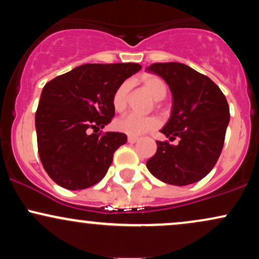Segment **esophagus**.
Returning <instances> with one entry per match:
<instances>
[{
    "mask_svg": "<svg viewBox=\"0 0 259 259\" xmlns=\"http://www.w3.org/2000/svg\"><path fill=\"white\" fill-rule=\"evenodd\" d=\"M138 140H139L138 138H133V136H129V138H127V142H129V144H135Z\"/></svg>",
    "mask_w": 259,
    "mask_h": 259,
    "instance_id": "34e87169",
    "label": "esophagus"
}]
</instances>
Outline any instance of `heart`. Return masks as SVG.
Returning <instances> with one entry per match:
<instances>
[{
	"mask_svg": "<svg viewBox=\"0 0 259 259\" xmlns=\"http://www.w3.org/2000/svg\"><path fill=\"white\" fill-rule=\"evenodd\" d=\"M141 82L147 89L148 92L152 95L154 100H162L167 95V85H165V82L159 76L147 74V75L142 76ZM129 89L130 85L126 81L121 82L115 89L112 97V106L115 112H123L125 109ZM157 125H158V120L156 118L144 117V115L135 114V113H130V114L124 115V117L115 120L114 123L115 129L118 132L126 134V135L133 136V138H138V136L144 135V134L156 129Z\"/></svg>",
	"mask_w": 259,
	"mask_h": 259,
	"instance_id": "1",
	"label": "heart"
}]
</instances>
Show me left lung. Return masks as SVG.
Wrapping results in <instances>:
<instances>
[{
	"label": "left lung",
	"mask_w": 259,
	"mask_h": 259,
	"mask_svg": "<svg viewBox=\"0 0 259 259\" xmlns=\"http://www.w3.org/2000/svg\"><path fill=\"white\" fill-rule=\"evenodd\" d=\"M148 72L164 79L171 96V114L160 133L177 146L157 141V152L147 160L151 174L170 185H190L203 179L221 156L230 120L221 89L208 76L183 63H154Z\"/></svg>",
	"instance_id": "8db88e82"
}]
</instances>
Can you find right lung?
<instances>
[{
  "label": "right lung",
  "mask_w": 259,
  "mask_h": 259,
  "mask_svg": "<svg viewBox=\"0 0 259 259\" xmlns=\"http://www.w3.org/2000/svg\"><path fill=\"white\" fill-rule=\"evenodd\" d=\"M140 69L138 63L82 64L44 86L35 114L38 156L59 186L88 189L105 177L126 135L97 130L114 117L115 89Z\"/></svg>",
  "instance_id": "add662e5"
}]
</instances>
